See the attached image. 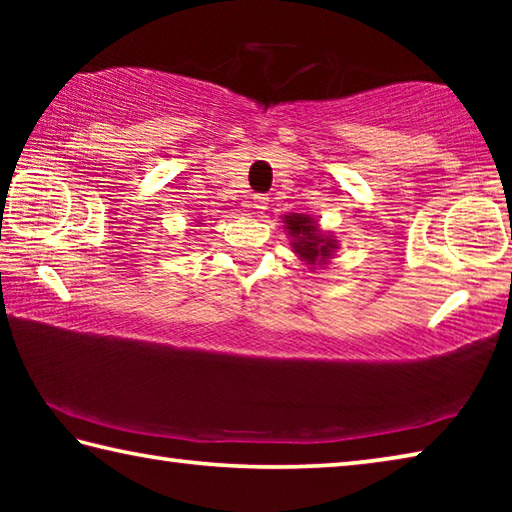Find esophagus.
Listing matches in <instances>:
<instances>
[{
    "label": "esophagus",
    "instance_id": "34e87169",
    "mask_svg": "<svg viewBox=\"0 0 512 512\" xmlns=\"http://www.w3.org/2000/svg\"><path fill=\"white\" fill-rule=\"evenodd\" d=\"M253 207H255V210H259V212H264L266 207H268V196L266 194H255L253 196Z\"/></svg>",
    "mask_w": 512,
    "mask_h": 512
}]
</instances>
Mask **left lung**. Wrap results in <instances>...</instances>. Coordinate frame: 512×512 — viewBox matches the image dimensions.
I'll return each mask as SVG.
<instances>
[{"instance_id": "left-lung-1", "label": "left lung", "mask_w": 512, "mask_h": 512, "mask_svg": "<svg viewBox=\"0 0 512 512\" xmlns=\"http://www.w3.org/2000/svg\"><path fill=\"white\" fill-rule=\"evenodd\" d=\"M287 228L296 241H293V248H296V253L307 259V262L314 264L316 259H327L332 255L334 250V241L332 239H323L318 237V228L314 221H309V216L305 214H293L287 216Z\"/></svg>"}]
</instances>
